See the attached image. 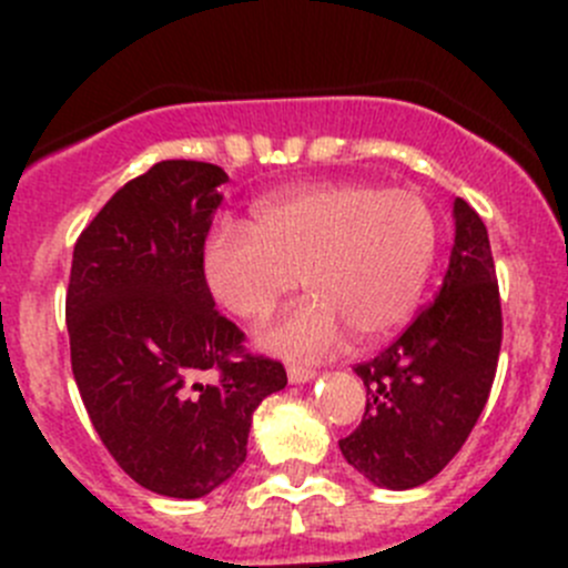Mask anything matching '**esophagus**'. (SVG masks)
<instances>
[{"mask_svg": "<svg viewBox=\"0 0 568 568\" xmlns=\"http://www.w3.org/2000/svg\"><path fill=\"white\" fill-rule=\"evenodd\" d=\"M316 379V371L305 368V365H288V382L291 385H305V382Z\"/></svg>", "mask_w": 568, "mask_h": 568, "instance_id": "1", "label": "esophagus"}]
</instances>
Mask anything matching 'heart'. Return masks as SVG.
<instances>
[{
  "label": "heart",
  "mask_w": 568,
  "mask_h": 568,
  "mask_svg": "<svg viewBox=\"0 0 568 568\" xmlns=\"http://www.w3.org/2000/svg\"><path fill=\"white\" fill-rule=\"evenodd\" d=\"M250 227L211 231L205 283L227 313L261 321L302 277L313 300L261 335L283 354L329 352L348 332L359 343L390 335L420 305L439 247L437 214L420 194L365 181L274 194Z\"/></svg>",
  "instance_id": "obj_1"
}]
</instances>
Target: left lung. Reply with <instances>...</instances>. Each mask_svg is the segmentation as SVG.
<instances>
[{
    "mask_svg": "<svg viewBox=\"0 0 568 568\" xmlns=\"http://www.w3.org/2000/svg\"><path fill=\"white\" fill-rule=\"evenodd\" d=\"M456 236L437 300L354 374L368 390L343 459L374 486L415 489L445 467L478 423L503 341L500 291L484 220L456 197Z\"/></svg>",
    "mask_w": 568,
    "mask_h": 568,
    "instance_id": "left-lung-1",
    "label": "left lung"
}]
</instances>
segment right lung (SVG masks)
<instances>
[{
  "label": "right lung",
  "instance_id": "1",
  "mask_svg": "<svg viewBox=\"0 0 568 568\" xmlns=\"http://www.w3.org/2000/svg\"><path fill=\"white\" fill-rule=\"evenodd\" d=\"M225 181L216 164L170 159L118 189L77 239L65 296L73 379L101 443L136 484L181 500L242 467L252 412L288 385L277 359L247 354L205 283Z\"/></svg>",
  "mask_w": 568,
  "mask_h": 568
}]
</instances>
